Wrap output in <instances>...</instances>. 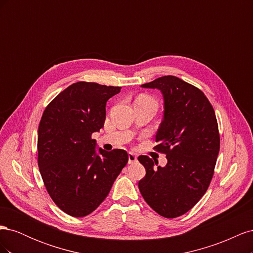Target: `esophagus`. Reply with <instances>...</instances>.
I'll list each match as a JSON object with an SVG mask.
<instances>
[{
	"instance_id": "esophagus-1",
	"label": "esophagus",
	"mask_w": 253,
	"mask_h": 253,
	"mask_svg": "<svg viewBox=\"0 0 253 253\" xmlns=\"http://www.w3.org/2000/svg\"><path fill=\"white\" fill-rule=\"evenodd\" d=\"M137 162V156L134 154V153H128V164H134Z\"/></svg>"
}]
</instances>
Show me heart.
<instances>
[{
  "label": "heart",
  "instance_id": "obj_1",
  "mask_svg": "<svg viewBox=\"0 0 253 253\" xmlns=\"http://www.w3.org/2000/svg\"><path fill=\"white\" fill-rule=\"evenodd\" d=\"M137 100H143V101H148V100H153V99L147 95H141Z\"/></svg>",
  "mask_w": 253,
  "mask_h": 253
}]
</instances>
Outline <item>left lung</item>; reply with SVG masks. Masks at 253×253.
Returning a JSON list of instances; mask_svg holds the SVG:
<instances>
[{
	"label": "left lung",
	"instance_id": "obj_1",
	"mask_svg": "<svg viewBox=\"0 0 253 253\" xmlns=\"http://www.w3.org/2000/svg\"><path fill=\"white\" fill-rule=\"evenodd\" d=\"M164 96V119L154 150L168 164L140 155L145 176L138 187L144 201L159 215L178 217L197 204L208 190L219 152L215 113L203 91L175 76H164L141 85Z\"/></svg>",
	"mask_w": 253,
	"mask_h": 253
}]
</instances>
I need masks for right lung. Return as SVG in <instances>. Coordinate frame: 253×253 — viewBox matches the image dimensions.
<instances>
[{"mask_svg":"<svg viewBox=\"0 0 253 253\" xmlns=\"http://www.w3.org/2000/svg\"><path fill=\"white\" fill-rule=\"evenodd\" d=\"M120 86L76 82L44 110L38 131V165L49 196L74 217L96 210L127 164L125 150L96 152L91 134L105 121V105Z\"/></svg>","mask_w":253,"mask_h":253,"instance_id":"1","label":"right lung"}]
</instances>
